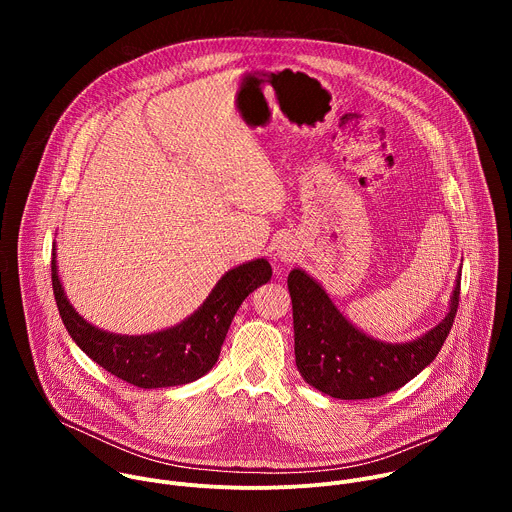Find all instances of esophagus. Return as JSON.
I'll return each instance as SVG.
<instances>
[{"instance_id":"34e87169","label":"esophagus","mask_w":512,"mask_h":512,"mask_svg":"<svg viewBox=\"0 0 512 512\" xmlns=\"http://www.w3.org/2000/svg\"><path fill=\"white\" fill-rule=\"evenodd\" d=\"M277 257L281 259V261H291L296 257V251H294V247H289V245H281L279 249H277Z\"/></svg>"}]
</instances>
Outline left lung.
<instances>
[{
    "label": "left lung",
    "instance_id": "obj_1",
    "mask_svg": "<svg viewBox=\"0 0 512 512\" xmlns=\"http://www.w3.org/2000/svg\"><path fill=\"white\" fill-rule=\"evenodd\" d=\"M460 277L446 318L407 342H383L358 330L304 269H291L296 364L308 385L334 399H373L403 387L442 350L460 300Z\"/></svg>",
    "mask_w": 512,
    "mask_h": 512
}]
</instances>
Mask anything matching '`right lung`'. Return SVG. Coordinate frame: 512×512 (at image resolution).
I'll list each match as a JSON object with an SVG mask.
<instances>
[{
	"label": "right lung",
	"mask_w": 512,
	"mask_h": 512,
	"mask_svg": "<svg viewBox=\"0 0 512 512\" xmlns=\"http://www.w3.org/2000/svg\"><path fill=\"white\" fill-rule=\"evenodd\" d=\"M52 289L60 318L77 346L99 367L139 389L188 385L218 360L231 322L243 300L271 279L265 257L245 261L216 281L202 306L180 324L152 334H113L87 322L68 302L52 251Z\"/></svg>",
	"instance_id": "right-lung-1"
}]
</instances>
